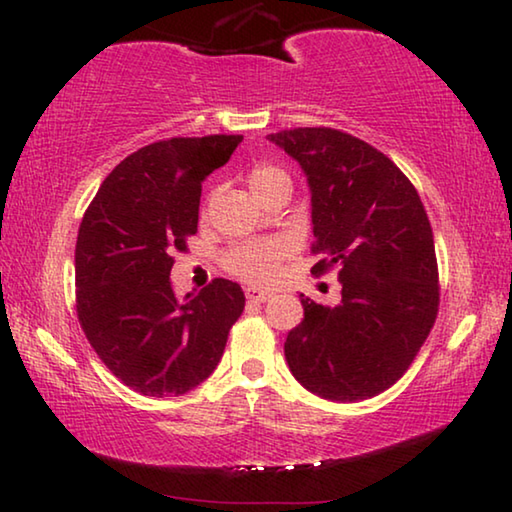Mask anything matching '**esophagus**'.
Returning <instances> with one entry per match:
<instances>
[{"label":"esophagus","instance_id":"1","mask_svg":"<svg viewBox=\"0 0 512 512\" xmlns=\"http://www.w3.org/2000/svg\"><path fill=\"white\" fill-rule=\"evenodd\" d=\"M246 298H248V302H266L268 298H271V293L262 291V289H255V287H248Z\"/></svg>","mask_w":512,"mask_h":512}]
</instances>
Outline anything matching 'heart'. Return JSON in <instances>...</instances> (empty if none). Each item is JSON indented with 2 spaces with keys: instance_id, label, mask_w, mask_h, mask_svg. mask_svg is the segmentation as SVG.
I'll return each mask as SVG.
<instances>
[{
  "instance_id": "1",
  "label": "heart",
  "mask_w": 512,
  "mask_h": 512,
  "mask_svg": "<svg viewBox=\"0 0 512 512\" xmlns=\"http://www.w3.org/2000/svg\"><path fill=\"white\" fill-rule=\"evenodd\" d=\"M291 185L287 171L275 167V164H257L248 173V185L259 198L268 189L277 185ZM289 253V244L284 239H262V241H244L225 255V268L239 280L250 284H268L275 280L277 266Z\"/></svg>"
}]
</instances>
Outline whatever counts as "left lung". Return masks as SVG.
Masks as SVG:
<instances>
[{"mask_svg": "<svg viewBox=\"0 0 512 512\" xmlns=\"http://www.w3.org/2000/svg\"><path fill=\"white\" fill-rule=\"evenodd\" d=\"M300 164L311 192L314 273L339 266L341 302L300 296L305 318L284 357L323 400L359 402L411 366L438 314L431 223L411 180L368 142L334 128L268 135Z\"/></svg>", "mask_w": 512, "mask_h": 512, "instance_id": "obj_1", "label": "left lung"}]
</instances>
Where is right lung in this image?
<instances>
[{
  "label": "right lung",
  "instance_id": "right-lung-1",
  "mask_svg": "<svg viewBox=\"0 0 512 512\" xmlns=\"http://www.w3.org/2000/svg\"><path fill=\"white\" fill-rule=\"evenodd\" d=\"M241 135L171 137L121 160L103 180L76 239V311L112 375L149 397L185 395L212 375L244 311L237 282L176 298L173 250L196 235L203 180Z\"/></svg>",
  "mask_w": 512,
  "mask_h": 512
}]
</instances>
